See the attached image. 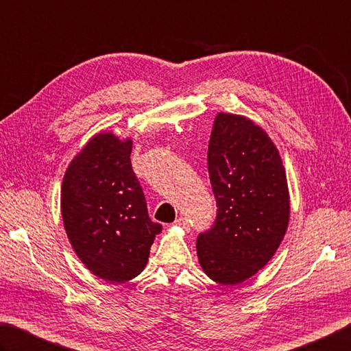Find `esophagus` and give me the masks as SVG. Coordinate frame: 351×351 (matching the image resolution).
I'll return each mask as SVG.
<instances>
[{"label": "esophagus", "instance_id": "obj_1", "mask_svg": "<svg viewBox=\"0 0 351 351\" xmlns=\"http://www.w3.org/2000/svg\"><path fill=\"white\" fill-rule=\"evenodd\" d=\"M176 224H177V226H182L184 230H189V228H191L189 220L186 217H178L176 220Z\"/></svg>", "mask_w": 351, "mask_h": 351}]
</instances>
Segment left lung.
Returning <instances> with one entry per match:
<instances>
[{"label": "left lung", "instance_id": "left-lung-1", "mask_svg": "<svg viewBox=\"0 0 351 351\" xmlns=\"http://www.w3.org/2000/svg\"><path fill=\"white\" fill-rule=\"evenodd\" d=\"M217 202L213 228L197 238L200 266L210 280L234 286L274 256L289 224V189L278 149L250 119L218 113L208 149Z\"/></svg>", "mask_w": 351, "mask_h": 351}]
</instances>
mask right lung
Wrapping results in <instances>:
<instances>
[{
	"mask_svg": "<svg viewBox=\"0 0 351 351\" xmlns=\"http://www.w3.org/2000/svg\"><path fill=\"white\" fill-rule=\"evenodd\" d=\"M131 148V138L96 134L69 165L61 189L64 228L73 249L91 274L108 282L141 274L162 230L148 215Z\"/></svg>",
	"mask_w": 351,
	"mask_h": 351,
	"instance_id": "1",
	"label": "right lung"
}]
</instances>
